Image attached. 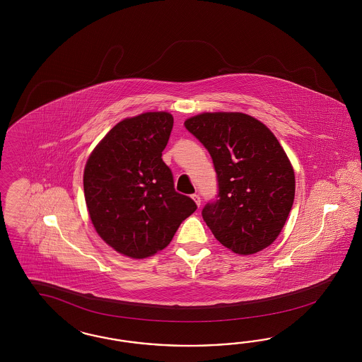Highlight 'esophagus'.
<instances>
[{"instance_id": "1", "label": "esophagus", "mask_w": 362, "mask_h": 362, "mask_svg": "<svg viewBox=\"0 0 362 362\" xmlns=\"http://www.w3.org/2000/svg\"><path fill=\"white\" fill-rule=\"evenodd\" d=\"M192 199L195 200L197 207H200V204H202V199H200V197H199L197 194H194V195H192Z\"/></svg>"}]
</instances>
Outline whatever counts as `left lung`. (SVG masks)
I'll return each instance as SVG.
<instances>
[{
	"label": "left lung",
	"instance_id": "8db88e82",
	"mask_svg": "<svg viewBox=\"0 0 362 362\" xmlns=\"http://www.w3.org/2000/svg\"><path fill=\"white\" fill-rule=\"evenodd\" d=\"M209 150L218 199L202 211L218 240L239 255L271 245L295 199V173L272 132L243 112H203L185 122Z\"/></svg>",
	"mask_w": 362,
	"mask_h": 362
}]
</instances>
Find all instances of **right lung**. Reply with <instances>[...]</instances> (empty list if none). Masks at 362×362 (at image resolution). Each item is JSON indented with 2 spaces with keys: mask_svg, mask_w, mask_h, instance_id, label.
I'll use <instances>...</instances> for the list:
<instances>
[{
  "mask_svg": "<svg viewBox=\"0 0 362 362\" xmlns=\"http://www.w3.org/2000/svg\"><path fill=\"white\" fill-rule=\"evenodd\" d=\"M174 126L165 111L119 122L88 156L83 189L99 236L117 252L144 259L165 248L197 209L176 192L162 159Z\"/></svg>",
  "mask_w": 362,
  "mask_h": 362,
  "instance_id": "right-lung-1",
  "label": "right lung"
}]
</instances>
